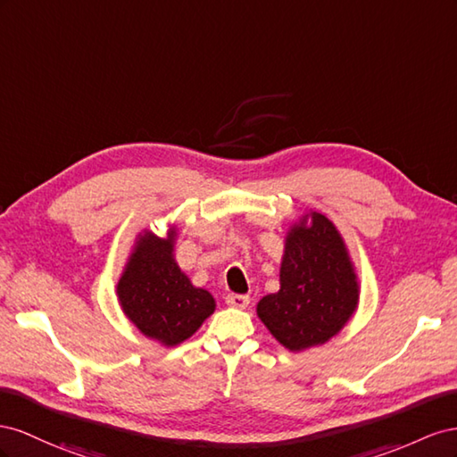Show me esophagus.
Instances as JSON below:
<instances>
[{
  "label": "esophagus",
  "mask_w": 457,
  "mask_h": 457,
  "mask_svg": "<svg viewBox=\"0 0 457 457\" xmlns=\"http://www.w3.org/2000/svg\"><path fill=\"white\" fill-rule=\"evenodd\" d=\"M226 303H228V306H231V308H246L249 306V303H251V296L249 295H239V293H229L228 296H226Z\"/></svg>",
  "instance_id": "34e87169"
}]
</instances>
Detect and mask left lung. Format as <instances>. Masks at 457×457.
<instances>
[{"instance_id": "obj_1", "label": "left lung", "mask_w": 457, "mask_h": 457, "mask_svg": "<svg viewBox=\"0 0 457 457\" xmlns=\"http://www.w3.org/2000/svg\"><path fill=\"white\" fill-rule=\"evenodd\" d=\"M281 289L258 303V316L289 350L329 341L356 310L358 283L338 231L320 212L285 243Z\"/></svg>"}]
</instances>
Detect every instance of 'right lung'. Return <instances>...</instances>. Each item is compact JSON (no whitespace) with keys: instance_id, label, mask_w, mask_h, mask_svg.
Wrapping results in <instances>:
<instances>
[{"instance_id":"1","label":"right lung","mask_w":457,"mask_h":457,"mask_svg":"<svg viewBox=\"0 0 457 457\" xmlns=\"http://www.w3.org/2000/svg\"><path fill=\"white\" fill-rule=\"evenodd\" d=\"M172 237L145 233L119 281L124 314L143 335L168 346L186 341L214 312L212 295L193 287L174 262Z\"/></svg>"}]
</instances>
